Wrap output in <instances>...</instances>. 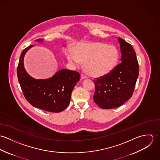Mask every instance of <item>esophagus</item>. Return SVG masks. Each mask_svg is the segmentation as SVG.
I'll list each match as a JSON object with an SVG mask.
<instances>
[{
  "instance_id": "esophagus-1",
  "label": "esophagus",
  "mask_w": 160,
  "mask_h": 160,
  "mask_svg": "<svg viewBox=\"0 0 160 160\" xmlns=\"http://www.w3.org/2000/svg\"><path fill=\"white\" fill-rule=\"evenodd\" d=\"M81 78L82 79H86V78H87V76H86L85 74H84L83 73H81Z\"/></svg>"
}]
</instances>
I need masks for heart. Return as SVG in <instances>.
<instances>
[{"label":"heart","mask_w":160,"mask_h":160,"mask_svg":"<svg viewBox=\"0 0 160 160\" xmlns=\"http://www.w3.org/2000/svg\"><path fill=\"white\" fill-rule=\"evenodd\" d=\"M66 55L69 62L76 66L84 62V70L94 78L109 74L119 59V53L115 47L101 42L79 43L76 46L74 52L69 50Z\"/></svg>","instance_id":"heart-1"}]
</instances>
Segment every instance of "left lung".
<instances>
[{"label":"left lung","instance_id":"8db88e82","mask_svg":"<svg viewBox=\"0 0 160 160\" xmlns=\"http://www.w3.org/2000/svg\"><path fill=\"white\" fill-rule=\"evenodd\" d=\"M121 53V63L107 75L95 81L94 102L103 109L121 106L132 97L138 76L135 51L130 44L118 38Z\"/></svg>","mask_w":160,"mask_h":160}]
</instances>
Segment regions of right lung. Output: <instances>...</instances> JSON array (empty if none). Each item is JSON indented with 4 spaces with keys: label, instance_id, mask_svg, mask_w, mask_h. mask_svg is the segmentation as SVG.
<instances>
[{
    "label": "right lung",
    "instance_id": "obj_1",
    "mask_svg": "<svg viewBox=\"0 0 160 160\" xmlns=\"http://www.w3.org/2000/svg\"><path fill=\"white\" fill-rule=\"evenodd\" d=\"M42 41L36 40L39 42ZM32 47L29 46L23 50L17 68L18 79L24 96L36 108L53 113L62 112L69 104L71 92L80 79V74L62 69L48 79L33 78L26 72L24 66V55Z\"/></svg>",
    "mask_w": 160,
    "mask_h": 160
}]
</instances>
